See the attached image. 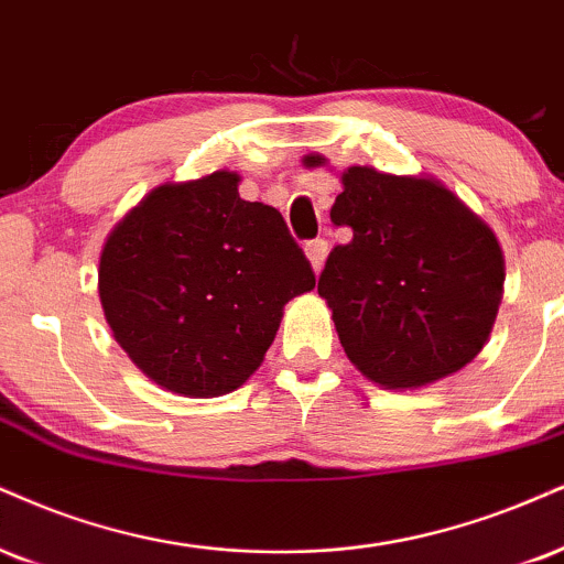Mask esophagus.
<instances>
[{
	"instance_id": "1",
	"label": "esophagus",
	"mask_w": 564,
	"mask_h": 564,
	"mask_svg": "<svg viewBox=\"0 0 564 564\" xmlns=\"http://www.w3.org/2000/svg\"><path fill=\"white\" fill-rule=\"evenodd\" d=\"M304 252H307V257H310L312 270H315V273H321L323 264H325V257H328V241L325 239L310 241L307 247H304Z\"/></svg>"
}]
</instances>
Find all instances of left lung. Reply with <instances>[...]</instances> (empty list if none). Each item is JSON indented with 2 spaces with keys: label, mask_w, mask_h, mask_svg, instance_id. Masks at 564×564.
Returning <instances> with one entry per match:
<instances>
[{
  "label": "left lung",
  "mask_w": 564,
  "mask_h": 564,
  "mask_svg": "<svg viewBox=\"0 0 564 564\" xmlns=\"http://www.w3.org/2000/svg\"><path fill=\"white\" fill-rule=\"evenodd\" d=\"M321 165L323 158H304ZM330 207L351 228L325 260L317 294L347 357L386 389L463 370L497 321L505 257L494 230L431 178L349 167Z\"/></svg>",
  "instance_id": "left-lung-1"
}]
</instances>
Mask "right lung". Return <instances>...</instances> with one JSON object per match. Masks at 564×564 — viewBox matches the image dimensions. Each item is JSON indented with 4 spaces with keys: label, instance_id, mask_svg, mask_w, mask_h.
Segmentation results:
<instances>
[{
    "label": "right lung",
    "instance_id": "add662e5",
    "mask_svg": "<svg viewBox=\"0 0 564 564\" xmlns=\"http://www.w3.org/2000/svg\"><path fill=\"white\" fill-rule=\"evenodd\" d=\"M315 273L275 207L217 171L165 183L101 249L99 300L126 355L162 389L220 397L260 368L283 304Z\"/></svg>",
    "mask_w": 564,
    "mask_h": 564
}]
</instances>
